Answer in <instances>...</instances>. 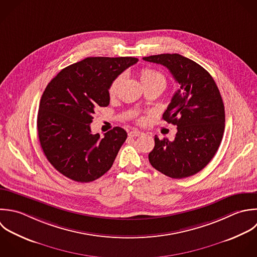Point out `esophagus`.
Instances as JSON below:
<instances>
[{
  "label": "esophagus",
  "instance_id": "34e87169",
  "mask_svg": "<svg viewBox=\"0 0 257 257\" xmlns=\"http://www.w3.org/2000/svg\"><path fill=\"white\" fill-rule=\"evenodd\" d=\"M128 135H129L130 137H138V136L143 135V133L140 132V131H138V130H132V131H130V132L128 133Z\"/></svg>",
  "mask_w": 257,
  "mask_h": 257
}]
</instances>
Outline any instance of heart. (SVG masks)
Segmentation results:
<instances>
[{"label":"heart","instance_id":"obj_1","mask_svg":"<svg viewBox=\"0 0 257 257\" xmlns=\"http://www.w3.org/2000/svg\"><path fill=\"white\" fill-rule=\"evenodd\" d=\"M139 78L144 87L151 86V85H161L164 87L166 84V79L164 75L152 68H147V67L142 68L139 72ZM122 80H123V75H119L110 83L108 88L109 96L113 97L116 95ZM140 122H143V119H140Z\"/></svg>","mask_w":257,"mask_h":257}]
</instances>
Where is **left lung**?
<instances>
[{
  "label": "left lung",
  "mask_w": 257,
  "mask_h": 257,
  "mask_svg": "<svg viewBox=\"0 0 257 257\" xmlns=\"http://www.w3.org/2000/svg\"><path fill=\"white\" fill-rule=\"evenodd\" d=\"M143 60L165 66L179 84L162 117L177 126L175 139L155 136L149 162L171 178L192 176L210 162L222 140L225 111L220 92L203 67L179 54L153 55Z\"/></svg>",
  "instance_id": "obj_1"
}]
</instances>
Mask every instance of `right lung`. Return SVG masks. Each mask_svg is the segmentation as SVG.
Here are the masks:
<instances>
[{
  "label": "right lung",
  "instance_id": "1",
  "mask_svg": "<svg viewBox=\"0 0 257 257\" xmlns=\"http://www.w3.org/2000/svg\"><path fill=\"white\" fill-rule=\"evenodd\" d=\"M138 62L133 57H89L64 68L47 85L37 117L41 147L48 161L64 176L81 183L104 175L127 138L115 127L104 138L92 134L97 107L110 103V83Z\"/></svg>",
  "mask_w": 257,
  "mask_h": 257
}]
</instances>
